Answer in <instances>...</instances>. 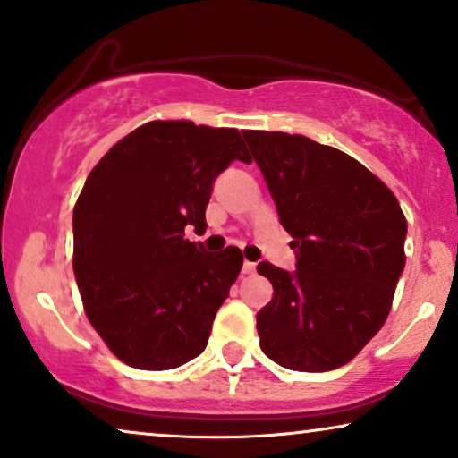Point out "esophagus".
<instances>
[{"label":"esophagus","instance_id":"esophagus-1","mask_svg":"<svg viewBox=\"0 0 458 458\" xmlns=\"http://www.w3.org/2000/svg\"><path fill=\"white\" fill-rule=\"evenodd\" d=\"M242 271L243 273H254V271H257V263H250V260H243Z\"/></svg>","mask_w":458,"mask_h":458}]
</instances>
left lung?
I'll use <instances>...</instances> for the list:
<instances>
[{"mask_svg": "<svg viewBox=\"0 0 458 458\" xmlns=\"http://www.w3.org/2000/svg\"><path fill=\"white\" fill-rule=\"evenodd\" d=\"M263 172L296 271L259 263L273 299L257 313L267 358L299 372L352 361L383 328L406 254V216L366 165L302 134L243 132Z\"/></svg>", "mask_w": 458, "mask_h": 458, "instance_id": "8db88e82", "label": "left lung"}]
</instances>
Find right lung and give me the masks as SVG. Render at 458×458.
<instances>
[{"label":"right lung","instance_id":"obj_1","mask_svg":"<svg viewBox=\"0 0 458 458\" xmlns=\"http://www.w3.org/2000/svg\"><path fill=\"white\" fill-rule=\"evenodd\" d=\"M248 162L235 128L189 120L142 123L105 153L73 208V271L94 330L123 364L170 370L208 345L242 250L206 252L185 237L206 227L212 182Z\"/></svg>","mask_w":458,"mask_h":458}]
</instances>
